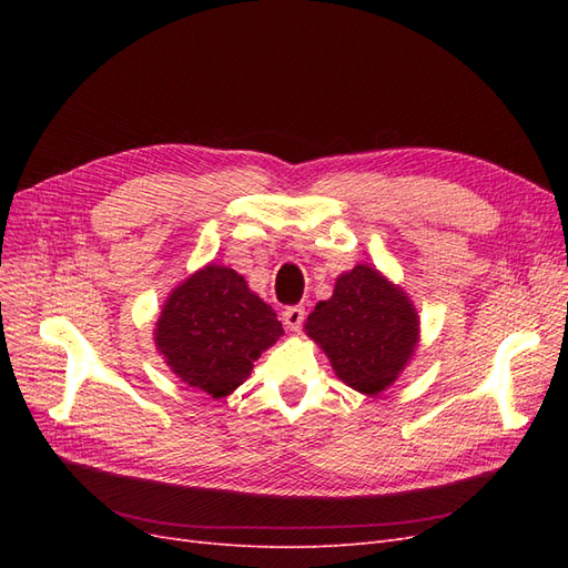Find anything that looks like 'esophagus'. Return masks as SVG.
Returning <instances> with one entry per match:
<instances>
[{
	"label": "esophagus",
	"instance_id": "obj_1",
	"mask_svg": "<svg viewBox=\"0 0 568 568\" xmlns=\"http://www.w3.org/2000/svg\"><path fill=\"white\" fill-rule=\"evenodd\" d=\"M282 320L291 332H301V326L305 322V307L303 305H288L286 311L282 313Z\"/></svg>",
	"mask_w": 568,
	"mask_h": 568
}]
</instances>
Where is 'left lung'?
<instances>
[{"instance_id":"obj_1","label":"left lung","mask_w":568,"mask_h":568,"mask_svg":"<svg viewBox=\"0 0 568 568\" xmlns=\"http://www.w3.org/2000/svg\"><path fill=\"white\" fill-rule=\"evenodd\" d=\"M417 313L400 288L369 265L341 274L329 301L307 317V336L332 359L341 382L376 395L395 382L417 346Z\"/></svg>"}]
</instances>
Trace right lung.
<instances>
[{"instance_id": "1", "label": "right lung", "mask_w": 568, "mask_h": 568, "mask_svg": "<svg viewBox=\"0 0 568 568\" xmlns=\"http://www.w3.org/2000/svg\"><path fill=\"white\" fill-rule=\"evenodd\" d=\"M284 334L272 307L242 274L209 265L170 294L156 346L180 379L213 398L242 386L253 363Z\"/></svg>"}]
</instances>
